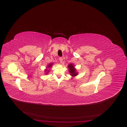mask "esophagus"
<instances>
[{
    "label": "esophagus",
    "instance_id": "esophagus-1",
    "mask_svg": "<svg viewBox=\"0 0 127 127\" xmlns=\"http://www.w3.org/2000/svg\"><path fill=\"white\" fill-rule=\"evenodd\" d=\"M63 58H60V59H59V61H60V62H61V63H62V61H63Z\"/></svg>",
    "mask_w": 127,
    "mask_h": 127
}]
</instances>
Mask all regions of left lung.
<instances>
[{
    "label": "left lung",
    "instance_id": "left-lung-1",
    "mask_svg": "<svg viewBox=\"0 0 127 127\" xmlns=\"http://www.w3.org/2000/svg\"><path fill=\"white\" fill-rule=\"evenodd\" d=\"M67 67L68 68V71L70 73V75L71 76H72L73 77H74L78 75V72L77 71L76 68H75L74 65L73 64H69Z\"/></svg>",
    "mask_w": 127,
    "mask_h": 127
}]
</instances>
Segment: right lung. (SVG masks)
Returning <instances> with one entry per match:
<instances>
[{
    "instance_id": "add662e5",
    "label": "right lung",
    "mask_w": 127,
    "mask_h": 127,
    "mask_svg": "<svg viewBox=\"0 0 127 127\" xmlns=\"http://www.w3.org/2000/svg\"><path fill=\"white\" fill-rule=\"evenodd\" d=\"M53 63H49L48 64V66L46 67V69H45V74H47L49 72V70H48V68H50L51 67V66H52Z\"/></svg>"
}]
</instances>
